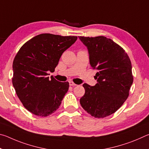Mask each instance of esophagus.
<instances>
[{"instance_id":"34e87169","label":"esophagus","mask_w":149,"mask_h":149,"mask_svg":"<svg viewBox=\"0 0 149 149\" xmlns=\"http://www.w3.org/2000/svg\"><path fill=\"white\" fill-rule=\"evenodd\" d=\"M69 84L70 86H75V85H77L75 84H74V82L72 81H69Z\"/></svg>"}]
</instances>
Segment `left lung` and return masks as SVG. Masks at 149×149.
Returning a JSON list of instances; mask_svg holds the SVG:
<instances>
[{
	"mask_svg": "<svg viewBox=\"0 0 149 149\" xmlns=\"http://www.w3.org/2000/svg\"><path fill=\"white\" fill-rule=\"evenodd\" d=\"M78 37L87 48L91 66L97 70V84L83 85L85 92L80 104L92 116L107 117L119 109L129 96L133 80L132 63L125 50L112 39Z\"/></svg>",
	"mask_w": 149,
	"mask_h": 149,
	"instance_id": "8db88e82",
	"label": "left lung"
}]
</instances>
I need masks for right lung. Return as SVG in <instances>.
<instances>
[{
  "label": "right lung",
  "mask_w": 149,
  "mask_h": 149,
  "mask_svg": "<svg viewBox=\"0 0 149 149\" xmlns=\"http://www.w3.org/2000/svg\"><path fill=\"white\" fill-rule=\"evenodd\" d=\"M75 36L42 33L26 42L13 62L12 84L24 107L45 117L54 113L68 91V82L48 76L54 72L62 54L76 41Z\"/></svg>",
  "instance_id": "add662e5"
}]
</instances>
